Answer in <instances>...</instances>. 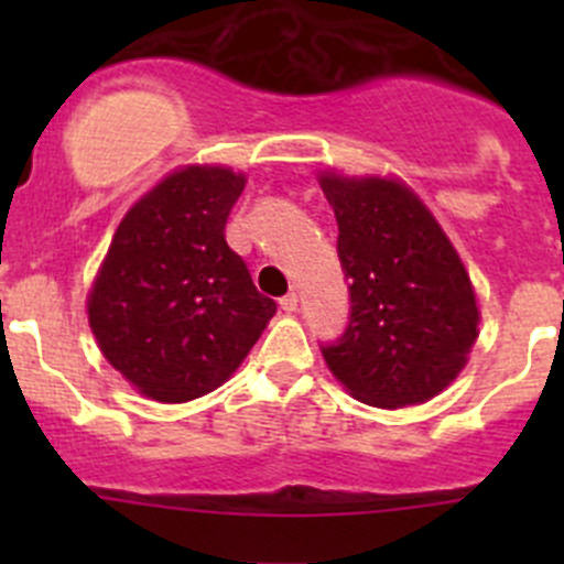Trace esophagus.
<instances>
[{
    "instance_id": "obj_1",
    "label": "esophagus",
    "mask_w": 564,
    "mask_h": 564,
    "mask_svg": "<svg viewBox=\"0 0 564 564\" xmlns=\"http://www.w3.org/2000/svg\"><path fill=\"white\" fill-rule=\"evenodd\" d=\"M300 305V297L294 292H289L286 297H281V311H286V314H294Z\"/></svg>"
}]
</instances>
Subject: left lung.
<instances>
[{
    "instance_id": "left-lung-1",
    "label": "left lung",
    "mask_w": 564,
    "mask_h": 564,
    "mask_svg": "<svg viewBox=\"0 0 564 564\" xmlns=\"http://www.w3.org/2000/svg\"><path fill=\"white\" fill-rule=\"evenodd\" d=\"M349 278L344 338L322 351L333 377L377 409L451 388L480 335V308L456 246L401 176L318 172Z\"/></svg>"
}]
</instances>
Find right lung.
<instances>
[{
	"label": "right lung",
	"instance_id": "1",
	"mask_svg": "<svg viewBox=\"0 0 564 564\" xmlns=\"http://www.w3.org/2000/svg\"><path fill=\"white\" fill-rule=\"evenodd\" d=\"M246 182L220 163L174 169L124 213L100 261L89 327L106 360L150 401L185 403L229 382L275 316L226 246V218Z\"/></svg>",
	"mask_w": 564,
	"mask_h": 564
}]
</instances>
